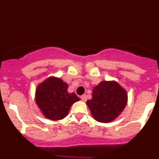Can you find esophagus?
Instances as JSON below:
<instances>
[{
  "label": "esophagus",
  "mask_w": 159,
  "mask_h": 159,
  "mask_svg": "<svg viewBox=\"0 0 159 159\" xmlns=\"http://www.w3.org/2000/svg\"><path fill=\"white\" fill-rule=\"evenodd\" d=\"M80 99H81V100L84 101V102H85V101L87 100V96H86V95H81V96H80Z\"/></svg>",
  "instance_id": "obj_1"
}]
</instances>
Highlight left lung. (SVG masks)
<instances>
[{
  "label": "left lung",
  "mask_w": 159,
  "mask_h": 159,
  "mask_svg": "<svg viewBox=\"0 0 159 159\" xmlns=\"http://www.w3.org/2000/svg\"><path fill=\"white\" fill-rule=\"evenodd\" d=\"M127 92L116 81H102L92 90L87 105L94 119L100 123L113 121L124 110Z\"/></svg>",
  "instance_id": "1"
}]
</instances>
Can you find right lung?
I'll return each instance as SVG.
<instances>
[{"mask_svg":"<svg viewBox=\"0 0 159 159\" xmlns=\"http://www.w3.org/2000/svg\"><path fill=\"white\" fill-rule=\"evenodd\" d=\"M68 85L60 78L50 76L36 89L35 101L44 117L57 121L67 116L71 105L80 100L75 93L67 92Z\"/></svg>","mask_w":159,"mask_h":159,"instance_id":"add662e5","label":"right lung"}]
</instances>
